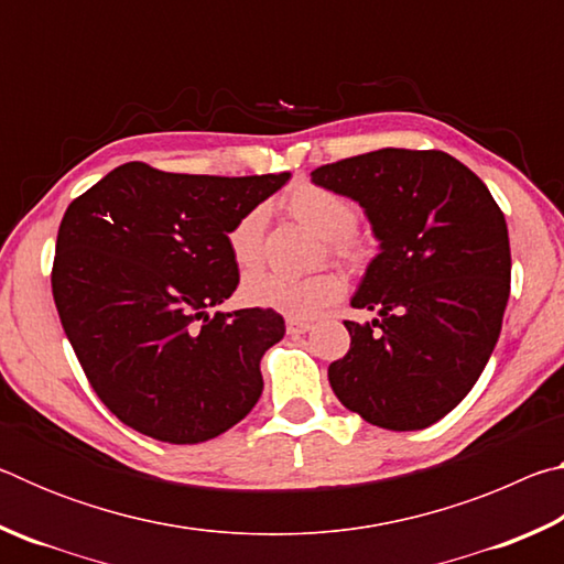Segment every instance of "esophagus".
<instances>
[{
  "label": "esophagus",
  "mask_w": 564,
  "mask_h": 564,
  "mask_svg": "<svg viewBox=\"0 0 564 564\" xmlns=\"http://www.w3.org/2000/svg\"><path fill=\"white\" fill-rule=\"evenodd\" d=\"M311 328H313V323L299 321V318H289V323H285V330H289L291 336H301V333H308Z\"/></svg>",
  "instance_id": "1"
}]
</instances>
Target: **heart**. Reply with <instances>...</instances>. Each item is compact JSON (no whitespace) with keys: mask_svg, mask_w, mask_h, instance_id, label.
<instances>
[{"mask_svg":"<svg viewBox=\"0 0 564 564\" xmlns=\"http://www.w3.org/2000/svg\"><path fill=\"white\" fill-rule=\"evenodd\" d=\"M293 218L313 228L318 236L328 238L333 251L340 259H356V246L350 241V231L358 224L356 206L340 198L333 191L313 184H295L283 198ZM263 208H251L231 226L226 241L231 248L234 261L241 269H251L261 261L263 253ZM343 283L336 271H318L308 275H293L281 271H256L243 281V295L248 303L261 308L279 311L291 318H313L326 305L343 295Z\"/></svg>","mask_w":564,"mask_h":564,"instance_id":"1","label":"heart"}]
</instances>
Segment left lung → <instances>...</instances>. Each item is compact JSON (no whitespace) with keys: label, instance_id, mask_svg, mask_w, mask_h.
<instances>
[{"label":"left lung","instance_id":"obj_1","mask_svg":"<svg viewBox=\"0 0 564 564\" xmlns=\"http://www.w3.org/2000/svg\"><path fill=\"white\" fill-rule=\"evenodd\" d=\"M366 214L378 256L350 299L378 311L346 321L350 350L333 393L386 431H423L470 393L500 338L510 238L500 206L445 151L380 149L311 171Z\"/></svg>","mask_w":564,"mask_h":564}]
</instances>
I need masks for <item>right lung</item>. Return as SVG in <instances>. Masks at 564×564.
Instances as JSON below:
<instances>
[{"label":"right lung","instance_id":"obj_1","mask_svg":"<svg viewBox=\"0 0 564 564\" xmlns=\"http://www.w3.org/2000/svg\"><path fill=\"white\" fill-rule=\"evenodd\" d=\"M289 178L169 174L131 161L66 208L54 303L94 393L123 425L194 445L259 403L261 358L283 338V316L212 308L238 285L228 231Z\"/></svg>","mask_w":564,"mask_h":564}]
</instances>
